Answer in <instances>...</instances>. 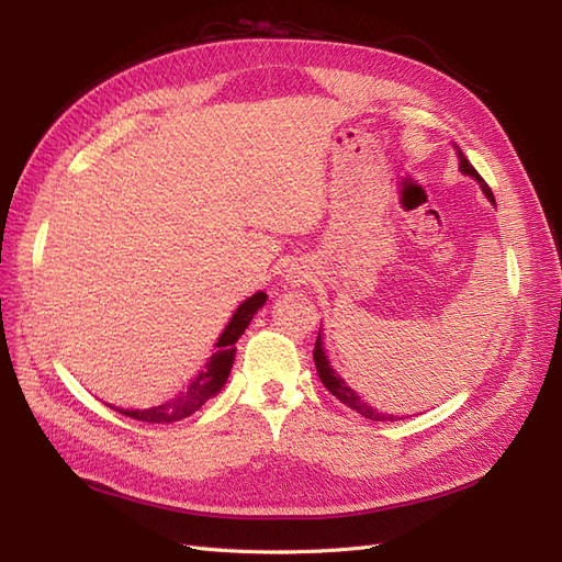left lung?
<instances>
[{
	"label": "left lung",
	"instance_id": "obj_1",
	"mask_svg": "<svg viewBox=\"0 0 562 562\" xmlns=\"http://www.w3.org/2000/svg\"><path fill=\"white\" fill-rule=\"evenodd\" d=\"M457 155H459V168H462V173H467V176H471V178H475L479 180V184H481V190L485 192V196L495 203V194H492V190L487 187V182L479 176V171H475V168L471 166V161L464 157V151L462 149H457ZM314 363H316V372H318V378H321V382H323V386H326L333 396H337L339 401L342 403H347L351 411H356L359 415H363L366 419H372V422H394L396 417L394 415H386V413H380V411H375V407H370L368 403H363L361 401V396H356V391L351 389V386H347L342 380L337 378V372L330 368V363H328V356H326V351H323V342H321V333H318V337H316V345H314Z\"/></svg>",
	"mask_w": 562,
	"mask_h": 562
}]
</instances>
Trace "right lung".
<instances>
[{"instance_id":"1","label":"right lung","mask_w":562,"mask_h":562,"mask_svg":"<svg viewBox=\"0 0 562 562\" xmlns=\"http://www.w3.org/2000/svg\"><path fill=\"white\" fill-rule=\"evenodd\" d=\"M265 300H267L265 293H255L252 297H248L241 304L239 310L234 312L229 326L217 339V345H215L217 349L211 356V361L206 363V368L199 372L196 380L190 386H187V391H182L178 398L166 401L157 407H147V411H119V413L131 417V419L147 422V424H173V422H180L184 417L194 415L203 403H206L211 396H215L217 391L225 386V382L229 378L232 363H234L236 339L244 335V330L248 328V323L252 321L255 312L262 307Z\"/></svg>"}]
</instances>
